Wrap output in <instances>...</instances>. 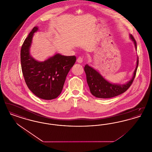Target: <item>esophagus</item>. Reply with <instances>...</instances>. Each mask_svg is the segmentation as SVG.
Returning a JSON list of instances; mask_svg holds the SVG:
<instances>
[{"label": "esophagus", "instance_id": "esophagus-1", "mask_svg": "<svg viewBox=\"0 0 152 152\" xmlns=\"http://www.w3.org/2000/svg\"><path fill=\"white\" fill-rule=\"evenodd\" d=\"M83 58H82L81 56H79L77 59V61L79 63H81L83 62Z\"/></svg>", "mask_w": 152, "mask_h": 152}]
</instances>
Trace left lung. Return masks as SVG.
Returning a JSON list of instances; mask_svg holds the SVG:
<instances>
[{"label":"left lung","instance_id":"1","mask_svg":"<svg viewBox=\"0 0 152 152\" xmlns=\"http://www.w3.org/2000/svg\"><path fill=\"white\" fill-rule=\"evenodd\" d=\"M130 37L134 42L135 48L137 50V43L134 38L132 35H130ZM138 65V58H137L136 67L132 79L126 84L121 85L109 83L101 76L100 73L91 66L86 64L84 66V71L87 76V83L91 94L98 98L108 99L124 93L130 87L135 78Z\"/></svg>","mask_w":152,"mask_h":152}]
</instances>
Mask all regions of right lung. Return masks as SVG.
Returning <instances> with one entry per match:
<instances>
[{
    "label": "right lung",
    "instance_id": "1",
    "mask_svg": "<svg viewBox=\"0 0 152 152\" xmlns=\"http://www.w3.org/2000/svg\"><path fill=\"white\" fill-rule=\"evenodd\" d=\"M35 27L23 44L20 51L22 72L29 90L44 100L56 99L61 94L67 74L76 62L75 56L57 53L44 61H38L29 53Z\"/></svg>",
    "mask_w": 152,
    "mask_h": 152
}]
</instances>
